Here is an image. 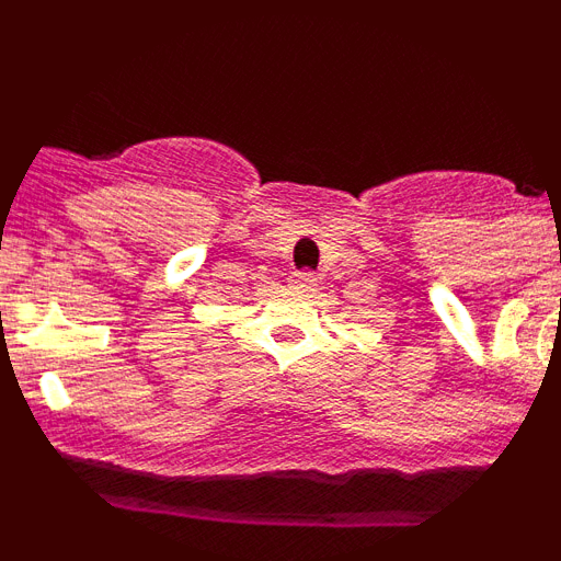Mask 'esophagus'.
Wrapping results in <instances>:
<instances>
[{"instance_id": "obj_1", "label": "esophagus", "mask_w": 561, "mask_h": 561, "mask_svg": "<svg viewBox=\"0 0 561 561\" xmlns=\"http://www.w3.org/2000/svg\"><path fill=\"white\" fill-rule=\"evenodd\" d=\"M314 284V272H291V286H297V289H311Z\"/></svg>"}]
</instances>
